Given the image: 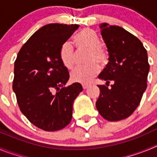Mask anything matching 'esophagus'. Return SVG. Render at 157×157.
<instances>
[{
	"mask_svg": "<svg viewBox=\"0 0 157 157\" xmlns=\"http://www.w3.org/2000/svg\"><path fill=\"white\" fill-rule=\"evenodd\" d=\"M89 86H90L89 85H85V84H84V85H82V89L83 90H86V89L89 88Z\"/></svg>",
	"mask_w": 157,
	"mask_h": 157,
	"instance_id": "obj_1",
	"label": "esophagus"
}]
</instances>
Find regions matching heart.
Returning a JSON list of instances; mask_svg holds the SVG:
<instances>
[{
    "label": "heart",
    "instance_id": "heart-1",
    "mask_svg": "<svg viewBox=\"0 0 157 157\" xmlns=\"http://www.w3.org/2000/svg\"><path fill=\"white\" fill-rule=\"evenodd\" d=\"M75 45L78 50H89L88 67H78L71 74L72 81L80 83L90 82L100 71L99 66L106 64L109 60V52L101 43L98 34L90 28L83 29L74 39ZM59 59L63 66L71 69L74 66L75 52L74 47L69 41L64 42L59 48Z\"/></svg>",
    "mask_w": 157,
    "mask_h": 157
}]
</instances>
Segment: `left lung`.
Masks as SVG:
<instances>
[{"label": "left lung", "mask_w": 157, "mask_h": 157, "mask_svg": "<svg viewBox=\"0 0 157 157\" xmlns=\"http://www.w3.org/2000/svg\"><path fill=\"white\" fill-rule=\"evenodd\" d=\"M101 34L109 52V62L98 78L101 93L96 107L104 119L119 121L129 117L141 102L147 87L149 64L146 49L138 37L119 26L101 25ZM111 81V88L107 87Z\"/></svg>", "instance_id": "left-lung-1"}]
</instances>
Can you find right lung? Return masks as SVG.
<instances>
[{
	"label": "right lung",
	"instance_id": "right-lung-1",
	"mask_svg": "<svg viewBox=\"0 0 157 157\" xmlns=\"http://www.w3.org/2000/svg\"><path fill=\"white\" fill-rule=\"evenodd\" d=\"M77 24H47L20 48L14 66L12 89L19 109L35 127L45 131L64 128L72 118V105L82 87L65 86L69 73L59 59V48Z\"/></svg>",
	"mask_w": 157,
	"mask_h": 157
}]
</instances>
